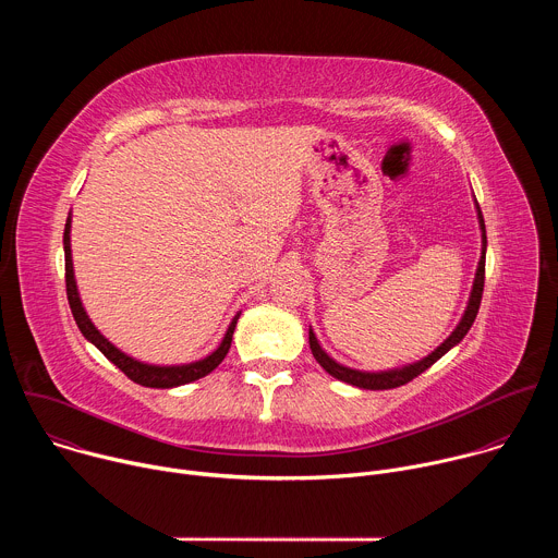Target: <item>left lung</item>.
Wrapping results in <instances>:
<instances>
[{
    "instance_id": "1",
    "label": "left lung",
    "mask_w": 558,
    "mask_h": 558,
    "mask_svg": "<svg viewBox=\"0 0 558 558\" xmlns=\"http://www.w3.org/2000/svg\"><path fill=\"white\" fill-rule=\"evenodd\" d=\"M474 198V194H472ZM474 211H476V220H480V231H482V256H480V265H476V271H474V280H472V289H470V295H468V302H465V311L461 315L459 325L452 329V333L433 351L428 353L426 357L417 360V362H411V364H404V366H397V368H386V371H360V368H351L347 364H340L338 360H333L320 344V340L315 338L313 329L308 327V347H311V353L313 357L317 360V364H320L329 375H333L336 379L340 381H347L351 386H357V388H366V390H388V388H397L402 384H409L411 379H415L420 373H424L426 368H430L439 357H444L452 347H457L465 333L470 331L472 323L476 313H480V304H482V293H484V278H486V247H488V241H486V222H484V214H482V207L480 203H476L474 198Z\"/></svg>"
}]
</instances>
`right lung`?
Masks as SVG:
<instances>
[{
  "label": "right lung",
  "instance_id": "1",
  "mask_svg": "<svg viewBox=\"0 0 558 558\" xmlns=\"http://www.w3.org/2000/svg\"><path fill=\"white\" fill-rule=\"evenodd\" d=\"M70 227H72V214H68L65 220V229H63V254H65V291H68V302H70V311L74 315V323L78 327V331L84 333V338L88 342H93L117 368H121L132 381L147 386V388H174V386H183L190 381H196L201 377H205L207 373H211L227 355L229 347H231V338H233V329L238 317H241V311H238L220 340V344L205 357L196 360V362H187V364H147L141 362L128 353H123L121 349H117L90 320L88 311L84 308L82 295H78V287L74 280V265H72V250H70Z\"/></svg>",
  "mask_w": 558,
  "mask_h": 558
}]
</instances>
